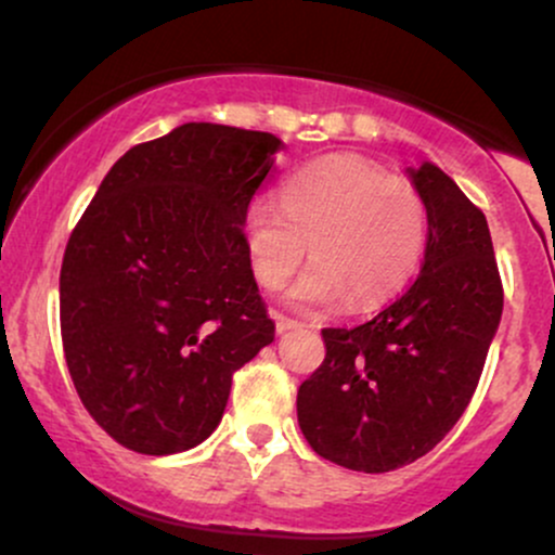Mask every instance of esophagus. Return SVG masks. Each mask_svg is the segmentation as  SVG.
<instances>
[{
    "instance_id": "34e87169",
    "label": "esophagus",
    "mask_w": 555,
    "mask_h": 555,
    "mask_svg": "<svg viewBox=\"0 0 555 555\" xmlns=\"http://www.w3.org/2000/svg\"><path fill=\"white\" fill-rule=\"evenodd\" d=\"M273 315V323H276V331L279 334H284V331H292L299 326V321H295V318L284 315V313H271Z\"/></svg>"
}]
</instances>
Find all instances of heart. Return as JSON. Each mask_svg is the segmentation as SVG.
Here are the masks:
<instances>
[{
    "mask_svg": "<svg viewBox=\"0 0 555 555\" xmlns=\"http://www.w3.org/2000/svg\"><path fill=\"white\" fill-rule=\"evenodd\" d=\"M253 271L266 289L282 286L308 253L315 260L292 286L299 308L358 310L380 305L415 276L428 245V206L420 190L380 164L331 156L297 171L273 201L245 216Z\"/></svg>",
    "mask_w": 555,
    "mask_h": 555,
    "instance_id": "b5f03b06",
    "label": "heart"
}]
</instances>
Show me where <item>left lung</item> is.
Wrapping results in <instances>:
<instances>
[{"label":"left lung","instance_id":"1","mask_svg":"<svg viewBox=\"0 0 555 555\" xmlns=\"http://www.w3.org/2000/svg\"><path fill=\"white\" fill-rule=\"evenodd\" d=\"M410 177L428 206L423 271L371 321L323 328L326 358L297 391L310 449L358 473L412 464L454 428L503 310L486 214L436 164Z\"/></svg>","mask_w":555,"mask_h":555}]
</instances>
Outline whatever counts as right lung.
<instances>
[{
  "label": "right lung",
  "instance_id": "obj_1",
  "mask_svg": "<svg viewBox=\"0 0 555 555\" xmlns=\"http://www.w3.org/2000/svg\"><path fill=\"white\" fill-rule=\"evenodd\" d=\"M282 140L188 122L132 145L69 234L60 326L75 391L138 454L206 441L232 375L273 341L245 242Z\"/></svg>",
  "mask_w": 555,
  "mask_h": 555
}]
</instances>
